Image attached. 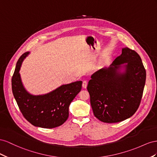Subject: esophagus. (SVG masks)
<instances>
[{
	"instance_id": "esophagus-1",
	"label": "esophagus",
	"mask_w": 157,
	"mask_h": 157,
	"mask_svg": "<svg viewBox=\"0 0 157 157\" xmlns=\"http://www.w3.org/2000/svg\"><path fill=\"white\" fill-rule=\"evenodd\" d=\"M87 82L86 81H83V83H82V87H83V88L86 89V88L87 87Z\"/></svg>"
}]
</instances>
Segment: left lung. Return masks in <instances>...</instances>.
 Wrapping results in <instances>:
<instances>
[{
    "mask_svg": "<svg viewBox=\"0 0 157 157\" xmlns=\"http://www.w3.org/2000/svg\"><path fill=\"white\" fill-rule=\"evenodd\" d=\"M87 85L93 114L101 122L116 123L137 110L144 89L146 71L138 54L128 47L109 67L91 75Z\"/></svg>",
    "mask_w": 157,
    "mask_h": 157,
    "instance_id": "1",
    "label": "left lung"
}]
</instances>
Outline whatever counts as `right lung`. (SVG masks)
Masks as SVG:
<instances>
[{
    "label": "right lung",
    "instance_id": "right-lung-1",
    "mask_svg": "<svg viewBox=\"0 0 157 157\" xmlns=\"http://www.w3.org/2000/svg\"><path fill=\"white\" fill-rule=\"evenodd\" d=\"M30 54H23L17 60L12 78V93L25 118L34 126L53 128L63 124L69 116V106L81 91L82 82L63 84L52 91L33 95L27 91L20 70L24 60Z\"/></svg>",
    "mask_w": 157,
    "mask_h": 157
}]
</instances>
